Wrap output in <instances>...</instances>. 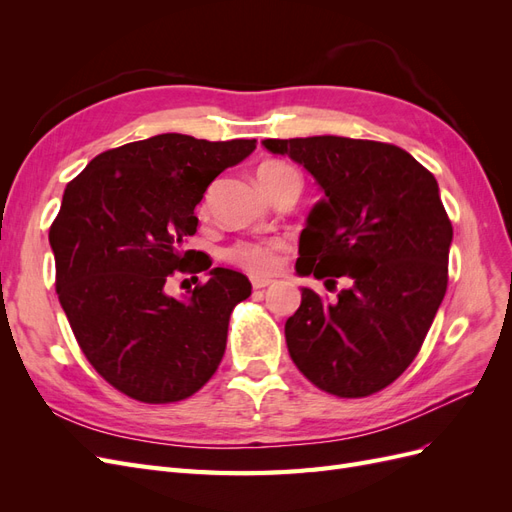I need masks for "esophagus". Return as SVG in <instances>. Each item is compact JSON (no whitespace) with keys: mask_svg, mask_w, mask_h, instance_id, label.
Here are the masks:
<instances>
[{"mask_svg":"<svg viewBox=\"0 0 512 512\" xmlns=\"http://www.w3.org/2000/svg\"><path fill=\"white\" fill-rule=\"evenodd\" d=\"M271 284H273L271 277H262V275H254V277H252V286H254L256 290L267 288V286H271Z\"/></svg>","mask_w":512,"mask_h":512,"instance_id":"34e87169","label":"esophagus"}]
</instances>
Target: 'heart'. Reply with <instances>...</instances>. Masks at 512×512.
Here are the masks:
<instances>
[{
	"label": "heart",
	"instance_id": "1",
	"mask_svg": "<svg viewBox=\"0 0 512 512\" xmlns=\"http://www.w3.org/2000/svg\"><path fill=\"white\" fill-rule=\"evenodd\" d=\"M290 173H294V170L282 162H265L258 166L256 179H258V185L262 190L267 183L280 179L284 175H290ZM280 250H282L280 241L237 243L226 252V258L252 273H269V271H275L277 265H280Z\"/></svg>",
	"mask_w": 512,
	"mask_h": 512
}]
</instances>
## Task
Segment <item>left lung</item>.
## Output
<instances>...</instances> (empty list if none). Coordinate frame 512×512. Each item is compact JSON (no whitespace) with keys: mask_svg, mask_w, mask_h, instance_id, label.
<instances>
[{"mask_svg":"<svg viewBox=\"0 0 512 512\" xmlns=\"http://www.w3.org/2000/svg\"><path fill=\"white\" fill-rule=\"evenodd\" d=\"M262 147L301 164L324 194L307 215L294 269L350 280L331 303L301 288L284 329L290 359L331 395L382 391L414 361L446 292L453 226L438 181L389 143L309 136Z\"/></svg>","mask_w":512,"mask_h":512,"instance_id":"8db88e82","label":"left lung"}]
</instances>
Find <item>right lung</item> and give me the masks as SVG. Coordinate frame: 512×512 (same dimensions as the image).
Masks as SVG:
<instances>
[{"label":"right lung","mask_w":512,"mask_h":512,"mask_svg":"<svg viewBox=\"0 0 512 512\" xmlns=\"http://www.w3.org/2000/svg\"><path fill=\"white\" fill-rule=\"evenodd\" d=\"M256 141L158 134L104 151L72 179L49 243L59 303L87 361L117 391L145 404L194 395L218 369L232 309L252 294L239 271L196 258V205ZM210 280L170 298L177 272ZM198 280V277H196Z\"/></svg>","instance_id":"right-lung-1"}]
</instances>
